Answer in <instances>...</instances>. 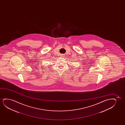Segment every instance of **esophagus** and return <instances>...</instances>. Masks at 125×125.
<instances>
[{"instance_id": "1", "label": "esophagus", "mask_w": 125, "mask_h": 125, "mask_svg": "<svg viewBox=\"0 0 125 125\" xmlns=\"http://www.w3.org/2000/svg\"><path fill=\"white\" fill-rule=\"evenodd\" d=\"M62 57L63 56V55H62Z\"/></svg>"}]
</instances>
